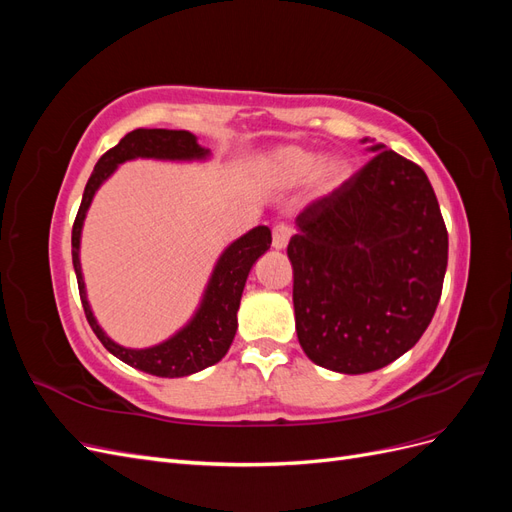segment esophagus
<instances>
[{
    "label": "esophagus",
    "mask_w": 512,
    "mask_h": 512,
    "mask_svg": "<svg viewBox=\"0 0 512 512\" xmlns=\"http://www.w3.org/2000/svg\"><path fill=\"white\" fill-rule=\"evenodd\" d=\"M292 237V228L288 224H277L273 226V247L275 250H284Z\"/></svg>",
    "instance_id": "1"
}]
</instances>
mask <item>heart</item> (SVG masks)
Wrapping results in <instances>:
<instances>
[{
  "mask_svg": "<svg viewBox=\"0 0 512 512\" xmlns=\"http://www.w3.org/2000/svg\"><path fill=\"white\" fill-rule=\"evenodd\" d=\"M316 153L307 151L303 147H282L273 151L271 156L267 158V168L269 175L282 185H297L301 181H305L312 172L314 185L320 192H329L333 188H337L348 175L346 162H342L339 158H329L316 166Z\"/></svg>",
  "mask_w": 512,
  "mask_h": 512,
  "instance_id": "b5f03b06",
  "label": "heart"
}]
</instances>
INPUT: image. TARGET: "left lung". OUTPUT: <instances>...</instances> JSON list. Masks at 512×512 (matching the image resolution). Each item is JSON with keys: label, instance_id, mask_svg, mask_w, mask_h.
Here are the masks:
<instances>
[{"label": "left lung", "instance_id": "1", "mask_svg": "<svg viewBox=\"0 0 512 512\" xmlns=\"http://www.w3.org/2000/svg\"><path fill=\"white\" fill-rule=\"evenodd\" d=\"M378 151L297 215L288 243L297 337L316 365L367 374L408 352L436 314L448 232L425 170Z\"/></svg>", "mask_w": 512, "mask_h": 512}]
</instances>
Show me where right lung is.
<instances>
[{
  "label": "right lung",
  "instance_id": "add662e5",
  "mask_svg": "<svg viewBox=\"0 0 512 512\" xmlns=\"http://www.w3.org/2000/svg\"><path fill=\"white\" fill-rule=\"evenodd\" d=\"M207 149L196 143V136L185 130H134L128 132L121 141L108 149L104 156L98 160L94 173H91L79 213L72 226V262L76 271V282H79L81 303L85 309V316L89 327L94 329L96 337L102 346L115 354L117 359L136 367L151 376L160 378H181L190 376L194 371L205 369L213 363H218L222 356L228 352L232 339L237 333V309L241 303V292L254 262L265 254L271 247V230L267 226H256L247 232L241 239L232 243L222 258L215 265L211 275V282L207 286L203 305L196 312L194 320L179 331L168 342L145 348V350H130L117 346L104 335L98 327V322L91 314L87 297H85V284L79 262V243H81V228L85 213L91 205L100 183L113 173L117 164L134 160V158H158V160H194L205 158Z\"/></svg>",
  "mask_w": 512,
  "mask_h": 512
}]
</instances>
